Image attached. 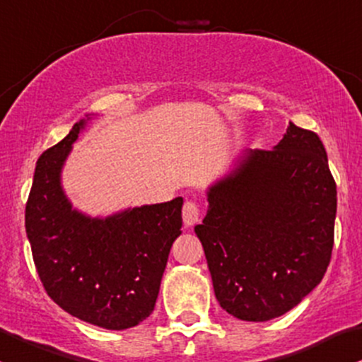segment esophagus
<instances>
[{
  "mask_svg": "<svg viewBox=\"0 0 362 362\" xmlns=\"http://www.w3.org/2000/svg\"><path fill=\"white\" fill-rule=\"evenodd\" d=\"M182 218H184V223L187 227H192L194 223L199 222V208H197V204L187 201L182 208Z\"/></svg>",
  "mask_w": 362,
  "mask_h": 362,
  "instance_id": "esophagus-1",
  "label": "esophagus"
}]
</instances>
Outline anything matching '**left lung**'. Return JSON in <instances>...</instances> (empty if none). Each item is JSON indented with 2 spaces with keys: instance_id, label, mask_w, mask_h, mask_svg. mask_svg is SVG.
Here are the masks:
<instances>
[{
  "instance_id": "1",
  "label": "left lung",
  "mask_w": 362,
  "mask_h": 362,
  "mask_svg": "<svg viewBox=\"0 0 362 362\" xmlns=\"http://www.w3.org/2000/svg\"><path fill=\"white\" fill-rule=\"evenodd\" d=\"M206 197V216L194 230L223 310L271 321L321 283L333 250L337 185L314 132L290 121L272 151L232 159Z\"/></svg>"
}]
</instances>
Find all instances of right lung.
I'll use <instances>...</instances> for the list:
<instances>
[{"label":"right lung","instance_id":"right-lung-1","mask_svg":"<svg viewBox=\"0 0 362 362\" xmlns=\"http://www.w3.org/2000/svg\"><path fill=\"white\" fill-rule=\"evenodd\" d=\"M36 163L25 206V232L48 296L74 317L104 329H127L152 314L175 239L182 234V197L91 216L72 206L62 171L86 124Z\"/></svg>","mask_w":362,"mask_h":362}]
</instances>
